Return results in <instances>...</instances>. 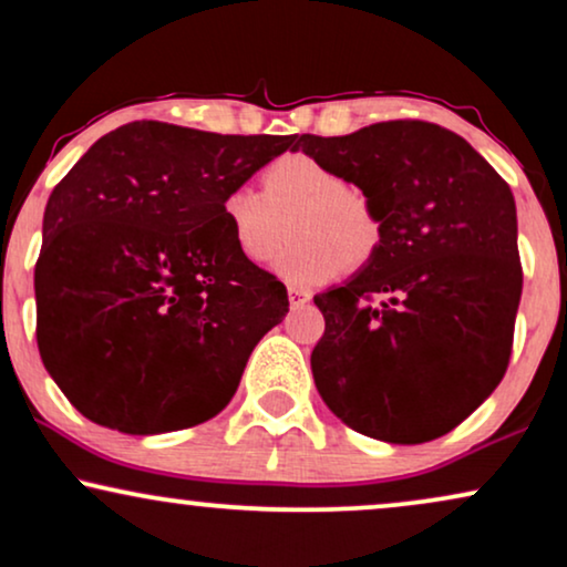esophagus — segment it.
Segmentation results:
<instances>
[{"mask_svg": "<svg viewBox=\"0 0 567 567\" xmlns=\"http://www.w3.org/2000/svg\"><path fill=\"white\" fill-rule=\"evenodd\" d=\"M288 301L292 309H303L306 303L311 301V296L306 290H298V288H288Z\"/></svg>", "mask_w": 567, "mask_h": 567, "instance_id": "34e87169", "label": "esophagus"}]
</instances>
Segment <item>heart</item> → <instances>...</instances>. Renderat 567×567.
I'll list each match as a JSON object with an SVG mask.
<instances>
[{
	"label": "heart",
	"mask_w": 567,
	"mask_h": 567,
	"mask_svg": "<svg viewBox=\"0 0 567 567\" xmlns=\"http://www.w3.org/2000/svg\"><path fill=\"white\" fill-rule=\"evenodd\" d=\"M221 216L237 254L266 264L288 240L296 245L279 258L277 275L292 288H317L343 271L361 269L380 254L383 216L364 189L306 153L271 161L261 174V193L235 187L224 195Z\"/></svg>",
	"instance_id": "b5f03b06"
}]
</instances>
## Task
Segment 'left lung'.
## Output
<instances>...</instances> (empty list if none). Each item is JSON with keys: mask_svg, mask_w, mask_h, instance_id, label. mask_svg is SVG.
Segmentation results:
<instances>
[{"mask_svg": "<svg viewBox=\"0 0 567 567\" xmlns=\"http://www.w3.org/2000/svg\"><path fill=\"white\" fill-rule=\"evenodd\" d=\"M364 189L383 245L340 288L313 296L324 336L317 391L361 435L425 443L494 393L513 353L523 292L509 184L460 134L383 121L296 147Z\"/></svg>", "mask_w": 567, "mask_h": 567, "instance_id": "left-lung-1", "label": "left lung"}]
</instances>
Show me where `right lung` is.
Here are the masks:
<instances>
[{
	"label": "right lung",
	"mask_w": 567,
	"mask_h": 567,
	"mask_svg": "<svg viewBox=\"0 0 567 567\" xmlns=\"http://www.w3.org/2000/svg\"><path fill=\"white\" fill-rule=\"evenodd\" d=\"M296 134H214L134 121L52 189L33 271L47 372L86 420L155 435L229 404L288 290L245 261L221 216L229 189Z\"/></svg>",
	"instance_id": "1"
}]
</instances>
